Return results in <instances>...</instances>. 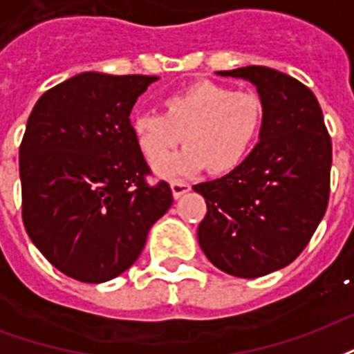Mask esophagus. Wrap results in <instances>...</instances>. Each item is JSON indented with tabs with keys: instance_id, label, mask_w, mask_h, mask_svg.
Returning <instances> with one entry per match:
<instances>
[{
	"instance_id": "1",
	"label": "esophagus",
	"mask_w": 354,
	"mask_h": 354,
	"mask_svg": "<svg viewBox=\"0 0 354 354\" xmlns=\"http://www.w3.org/2000/svg\"><path fill=\"white\" fill-rule=\"evenodd\" d=\"M170 189H172V197H174V199H180L184 193H187L192 189V185L185 184V182H172V184H170Z\"/></svg>"
}]
</instances>
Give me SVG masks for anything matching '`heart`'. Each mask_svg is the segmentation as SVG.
I'll return each instance as SVG.
<instances>
[{
	"label": "heart",
	"mask_w": 354,
	"mask_h": 354,
	"mask_svg": "<svg viewBox=\"0 0 354 354\" xmlns=\"http://www.w3.org/2000/svg\"><path fill=\"white\" fill-rule=\"evenodd\" d=\"M263 121V102L252 91L195 81L167 96L162 113H136L131 132L140 153L151 165L185 142L180 154L155 167L161 176H187L205 167L212 174H227L246 161L260 138Z\"/></svg>",
	"instance_id": "b5f03b06"
}]
</instances>
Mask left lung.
Wrapping results in <instances>:
<instances>
[{"label":"left lung","mask_w":354,"mask_h":354,"mask_svg":"<svg viewBox=\"0 0 354 354\" xmlns=\"http://www.w3.org/2000/svg\"><path fill=\"white\" fill-rule=\"evenodd\" d=\"M218 73L256 85L266 121L239 169L193 185L207 201L197 237L223 273L256 279L292 263L319 227L330 197L332 140L304 83L266 66Z\"/></svg>","instance_id":"left-lung-1"}]
</instances>
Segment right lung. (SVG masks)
Here are the masks:
<instances>
[{
    "label": "right lung",
    "instance_id": "add662e5",
    "mask_svg": "<svg viewBox=\"0 0 354 354\" xmlns=\"http://www.w3.org/2000/svg\"><path fill=\"white\" fill-rule=\"evenodd\" d=\"M155 75L85 72L35 102L20 144L22 222L47 260L75 281L106 282L138 260L172 205L131 132Z\"/></svg>",
    "mask_w": 354,
    "mask_h": 354
}]
</instances>
